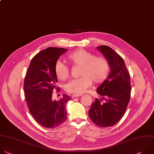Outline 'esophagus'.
Listing matches in <instances>:
<instances>
[{
  "mask_svg": "<svg viewBox=\"0 0 154 154\" xmlns=\"http://www.w3.org/2000/svg\"><path fill=\"white\" fill-rule=\"evenodd\" d=\"M82 95H78V94H73L72 95V98H76V97H81Z\"/></svg>",
  "mask_w": 154,
  "mask_h": 154,
  "instance_id": "1",
  "label": "esophagus"
}]
</instances>
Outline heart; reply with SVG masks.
<instances>
[{"label":"heart","mask_w":154,"mask_h":154,"mask_svg":"<svg viewBox=\"0 0 154 154\" xmlns=\"http://www.w3.org/2000/svg\"><path fill=\"white\" fill-rule=\"evenodd\" d=\"M67 60L73 66H81V77L70 81L66 86L69 93L82 94L91 86L92 81L101 84L107 78L110 72L109 60L104 56H95L94 54L84 49L75 50L69 54ZM54 73L58 79L64 81L69 76V68L60 62L54 66Z\"/></svg>","instance_id":"1"}]
</instances>
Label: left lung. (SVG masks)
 Here are the masks:
<instances>
[{
	"mask_svg": "<svg viewBox=\"0 0 154 154\" xmlns=\"http://www.w3.org/2000/svg\"><path fill=\"white\" fill-rule=\"evenodd\" d=\"M97 48L109 60L110 73L97 88L102 99L92 103L88 116L97 126L107 128L116 125L126 112L131 98V76L124 59L115 51L106 45ZM102 99L106 102L102 103Z\"/></svg>",
	"mask_w": 154,
	"mask_h": 154,
	"instance_id": "left-lung-1",
	"label": "left lung"
}]
</instances>
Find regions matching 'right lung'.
<instances>
[{"mask_svg": "<svg viewBox=\"0 0 154 154\" xmlns=\"http://www.w3.org/2000/svg\"><path fill=\"white\" fill-rule=\"evenodd\" d=\"M67 49L48 47L36 54L31 60L25 75L23 90L29 112L42 126L57 128L67 118L66 107L70 100L64 95L59 101L52 100L53 90L57 91L54 66L61 54Z\"/></svg>", "mask_w": 154, "mask_h": 154, "instance_id": "right-lung-1", "label": "right lung"}]
</instances>
